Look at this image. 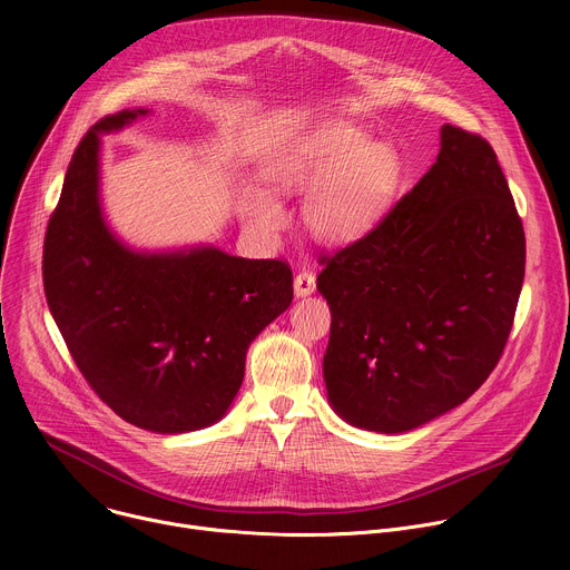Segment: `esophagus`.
I'll list each match as a JSON object with an SVG mask.
<instances>
[{
  "mask_svg": "<svg viewBox=\"0 0 570 570\" xmlns=\"http://www.w3.org/2000/svg\"><path fill=\"white\" fill-rule=\"evenodd\" d=\"M293 286H295V295L297 297H306V295H311L315 291V275L311 271H302V273L295 275Z\"/></svg>",
  "mask_w": 570,
  "mask_h": 570,
  "instance_id": "1",
  "label": "esophagus"
}]
</instances>
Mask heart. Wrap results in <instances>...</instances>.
Returning a JSON list of instances; mask_svg holds the SVG:
<instances>
[{"instance_id": "b5f03b06", "label": "heart", "mask_w": 570, "mask_h": 570, "mask_svg": "<svg viewBox=\"0 0 570 570\" xmlns=\"http://www.w3.org/2000/svg\"><path fill=\"white\" fill-rule=\"evenodd\" d=\"M262 176L279 196L311 194L304 220L322 243H347L372 227L394 178L396 155L352 128L320 130L264 161ZM240 216L257 232L284 225L282 205L262 189L240 194Z\"/></svg>"}]
</instances>
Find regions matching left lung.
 <instances>
[{"instance_id":"obj_1","label":"left lung","mask_w":570,"mask_h":570,"mask_svg":"<svg viewBox=\"0 0 570 570\" xmlns=\"http://www.w3.org/2000/svg\"><path fill=\"white\" fill-rule=\"evenodd\" d=\"M435 165L363 238L320 259L322 374L352 426L413 431L466 401L512 332L525 234L494 148L442 126Z\"/></svg>"}]
</instances>
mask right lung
<instances>
[{
	"label": "right lung",
	"instance_id": "obj_1",
	"mask_svg": "<svg viewBox=\"0 0 570 570\" xmlns=\"http://www.w3.org/2000/svg\"><path fill=\"white\" fill-rule=\"evenodd\" d=\"M146 112L104 117L76 146L47 225L42 279L67 350L99 399L128 424L174 435L227 413L250 343L293 299V273L282 259L212 246L135 253L108 229L99 135Z\"/></svg>",
	"mask_w": 570,
	"mask_h": 570
}]
</instances>
